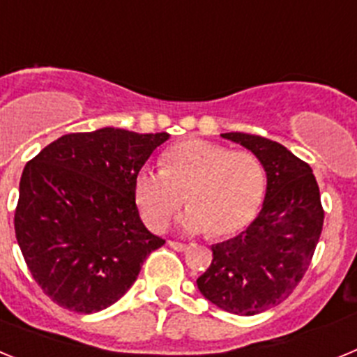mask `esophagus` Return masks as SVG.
Here are the masks:
<instances>
[{
    "mask_svg": "<svg viewBox=\"0 0 357 357\" xmlns=\"http://www.w3.org/2000/svg\"><path fill=\"white\" fill-rule=\"evenodd\" d=\"M169 247L176 252H185L189 248V245H185V243H178V241H169Z\"/></svg>",
    "mask_w": 357,
    "mask_h": 357,
    "instance_id": "esophagus-1",
    "label": "esophagus"
}]
</instances>
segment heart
<instances>
[{
    "instance_id": "1",
    "label": "heart",
    "mask_w": 357,
    "mask_h": 357,
    "mask_svg": "<svg viewBox=\"0 0 357 357\" xmlns=\"http://www.w3.org/2000/svg\"><path fill=\"white\" fill-rule=\"evenodd\" d=\"M162 162V169L143 168L134 181L135 204L151 230L164 229L184 200L191 207L182 218L188 232L225 238L254 220L266 173L252 151L189 139L169 148Z\"/></svg>"
}]
</instances>
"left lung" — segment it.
Wrapping results in <instances>:
<instances>
[{"instance_id": "left-lung-1", "label": "left lung", "mask_w": 357, "mask_h": 357, "mask_svg": "<svg viewBox=\"0 0 357 357\" xmlns=\"http://www.w3.org/2000/svg\"><path fill=\"white\" fill-rule=\"evenodd\" d=\"M222 137L261 160L266 197L247 230L213 245V263L197 284L223 311L252 317L286 301L302 280L320 239L324 207L313 169L288 148L243 132Z\"/></svg>"}]
</instances>
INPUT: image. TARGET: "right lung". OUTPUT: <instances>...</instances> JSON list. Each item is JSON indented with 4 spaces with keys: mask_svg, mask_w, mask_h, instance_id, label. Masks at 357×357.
Wrapping results in <instances>:
<instances>
[{
    "mask_svg": "<svg viewBox=\"0 0 357 357\" xmlns=\"http://www.w3.org/2000/svg\"><path fill=\"white\" fill-rule=\"evenodd\" d=\"M169 134H66L24 166L14 227L31 277L61 307L96 313L130 289L164 245L141 222L134 181Z\"/></svg>",
    "mask_w": 357,
    "mask_h": 357,
    "instance_id": "add662e5",
    "label": "right lung"
}]
</instances>
